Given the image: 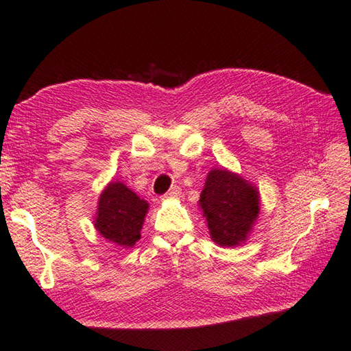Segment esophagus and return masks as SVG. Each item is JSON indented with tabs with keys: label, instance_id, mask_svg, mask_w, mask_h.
<instances>
[{
	"label": "esophagus",
	"instance_id": "1",
	"mask_svg": "<svg viewBox=\"0 0 351 351\" xmlns=\"http://www.w3.org/2000/svg\"><path fill=\"white\" fill-rule=\"evenodd\" d=\"M181 193H182L181 187H178V185H173V187H171V189L166 193V196H164V197H180Z\"/></svg>",
	"mask_w": 351,
	"mask_h": 351
}]
</instances>
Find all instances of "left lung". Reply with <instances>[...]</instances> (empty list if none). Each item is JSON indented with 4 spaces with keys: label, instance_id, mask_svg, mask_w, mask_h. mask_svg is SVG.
<instances>
[{
    "label": "left lung",
    "instance_id": "obj_1",
    "mask_svg": "<svg viewBox=\"0 0 351 351\" xmlns=\"http://www.w3.org/2000/svg\"><path fill=\"white\" fill-rule=\"evenodd\" d=\"M199 206L204 211L214 243L234 247L247 240L259 214V191L226 169H213L200 193Z\"/></svg>",
    "mask_w": 351,
    "mask_h": 351
}]
</instances>
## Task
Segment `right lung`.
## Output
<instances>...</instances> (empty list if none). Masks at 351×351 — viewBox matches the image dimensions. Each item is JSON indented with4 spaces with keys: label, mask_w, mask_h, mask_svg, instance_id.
Listing matches in <instances>:
<instances>
[{
    "label": "right lung",
    "mask_w": 351,
    "mask_h": 351,
    "mask_svg": "<svg viewBox=\"0 0 351 351\" xmlns=\"http://www.w3.org/2000/svg\"><path fill=\"white\" fill-rule=\"evenodd\" d=\"M149 204L123 182H110L99 196L95 228L106 240L132 247L140 240Z\"/></svg>",
    "instance_id": "right-lung-1"
}]
</instances>
